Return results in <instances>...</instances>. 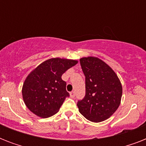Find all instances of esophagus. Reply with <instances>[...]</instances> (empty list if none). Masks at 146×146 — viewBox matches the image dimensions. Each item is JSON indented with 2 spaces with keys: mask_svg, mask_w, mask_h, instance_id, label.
<instances>
[{
  "mask_svg": "<svg viewBox=\"0 0 146 146\" xmlns=\"http://www.w3.org/2000/svg\"><path fill=\"white\" fill-rule=\"evenodd\" d=\"M70 97L71 98H74V97H75V92H73V91L70 92Z\"/></svg>",
  "mask_w": 146,
  "mask_h": 146,
  "instance_id": "1",
  "label": "esophagus"
}]
</instances>
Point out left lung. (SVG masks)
I'll list each match as a JSON object with an SVG mask.
<instances>
[{"label": "left lung", "mask_w": 146, "mask_h": 146, "mask_svg": "<svg viewBox=\"0 0 146 146\" xmlns=\"http://www.w3.org/2000/svg\"><path fill=\"white\" fill-rule=\"evenodd\" d=\"M86 77V95L78 101L79 111L87 120L98 123L107 120L120 104L122 86L114 71L99 58L80 60Z\"/></svg>", "instance_id": "left-lung-1"}]
</instances>
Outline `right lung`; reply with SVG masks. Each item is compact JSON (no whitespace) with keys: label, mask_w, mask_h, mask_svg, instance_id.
Masks as SVG:
<instances>
[{"label":"right lung","mask_w":146,"mask_h":146,"mask_svg":"<svg viewBox=\"0 0 146 146\" xmlns=\"http://www.w3.org/2000/svg\"><path fill=\"white\" fill-rule=\"evenodd\" d=\"M77 63L74 60L57 57L38 65L23 83L22 93L26 107L40 117H48L57 113L70 96L62 75Z\"/></svg>","instance_id":"1"}]
</instances>
